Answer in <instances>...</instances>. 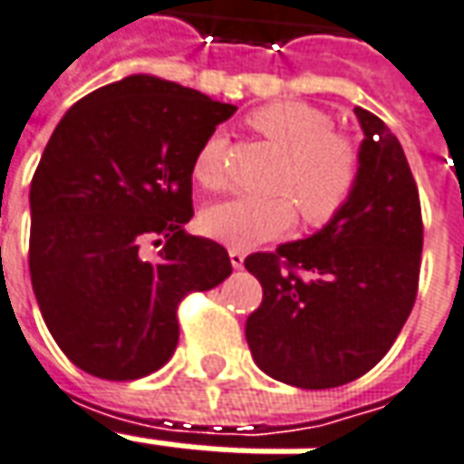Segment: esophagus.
<instances>
[{"label":"esophagus","mask_w":464,"mask_h":464,"mask_svg":"<svg viewBox=\"0 0 464 464\" xmlns=\"http://www.w3.org/2000/svg\"><path fill=\"white\" fill-rule=\"evenodd\" d=\"M228 257H231V265L236 267V270H240V267H243V263H246V253H243V250H236V247H231V250H228Z\"/></svg>","instance_id":"obj_1"}]
</instances>
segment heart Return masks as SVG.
<instances>
[{
    "label": "heart",
    "instance_id": "b5f03b06",
    "mask_svg": "<svg viewBox=\"0 0 464 464\" xmlns=\"http://www.w3.org/2000/svg\"><path fill=\"white\" fill-rule=\"evenodd\" d=\"M250 126L285 153L275 179L277 197L236 194L201 214L208 238L236 250L277 240L292 231L296 209L311 228H324L341 217L362 177L360 146L338 133L335 116L306 102H272L247 116ZM226 138L211 130L192 160V177L201 187H218L224 179Z\"/></svg>",
    "mask_w": 464,
    "mask_h": 464
}]
</instances>
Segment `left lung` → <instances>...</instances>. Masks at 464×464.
I'll return each mask as SVG.
<instances>
[{
  "label": "left lung",
  "instance_id": "left-lung-1",
  "mask_svg": "<svg viewBox=\"0 0 464 464\" xmlns=\"http://www.w3.org/2000/svg\"><path fill=\"white\" fill-rule=\"evenodd\" d=\"M362 177L341 217L311 238L253 253L263 302L246 324L257 367L302 389L358 380L394 345L419 292V187L380 116L355 106Z\"/></svg>",
  "mask_w": 464,
  "mask_h": 464
}]
</instances>
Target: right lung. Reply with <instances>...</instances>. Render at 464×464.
<instances>
[{"mask_svg":"<svg viewBox=\"0 0 464 464\" xmlns=\"http://www.w3.org/2000/svg\"><path fill=\"white\" fill-rule=\"evenodd\" d=\"M236 106L160 77L99 87L53 130L31 179V285L51 335L99 380H138L177 348V306L231 275L185 231L192 160ZM160 237L155 261L140 253ZM160 242V241H159Z\"/></svg>","mask_w":464,"mask_h":464,"instance_id":"obj_1","label":"right lung"}]
</instances>
